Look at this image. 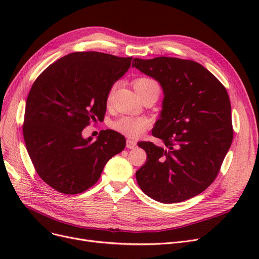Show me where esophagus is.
Listing matches in <instances>:
<instances>
[{
    "instance_id": "34e87169",
    "label": "esophagus",
    "mask_w": 259,
    "mask_h": 259,
    "mask_svg": "<svg viewBox=\"0 0 259 259\" xmlns=\"http://www.w3.org/2000/svg\"><path fill=\"white\" fill-rule=\"evenodd\" d=\"M135 146H137V142L133 141V140H127L126 142V147L128 149H134Z\"/></svg>"
}]
</instances>
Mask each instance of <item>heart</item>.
Instances as JSON below:
<instances>
[{
    "label": "heart",
    "instance_id": "b5f03b06",
    "mask_svg": "<svg viewBox=\"0 0 259 259\" xmlns=\"http://www.w3.org/2000/svg\"><path fill=\"white\" fill-rule=\"evenodd\" d=\"M134 89L137 92L143 90L152 89L155 90L159 94V87L155 80L148 78V77H140L134 80ZM112 90L108 94V101L111 99ZM148 120L143 117H135V116H121L112 124V128L117 132L127 135L129 138H139L140 135L147 129Z\"/></svg>",
    "mask_w": 259,
    "mask_h": 259
}]
</instances>
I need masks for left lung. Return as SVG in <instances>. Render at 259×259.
Here are the masks:
<instances>
[{"instance_id":"left-lung-1","label":"left lung","mask_w":259,"mask_h":259,"mask_svg":"<svg viewBox=\"0 0 259 259\" xmlns=\"http://www.w3.org/2000/svg\"><path fill=\"white\" fill-rule=\"evenodd\" d=\"M141 72L164 92L152 135L164 146L141 142L145 165L135 173L143 192L162 203L192 198L214 182L232 144L231 103L224 85L200 64L178 58H135Z\"/></svg>"}]
</instances>
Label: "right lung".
<instances>
[{
    "label": "right lung",
    "instance_id": "right-lung-1",
    "mask_svg": "<svg viewBox=\"0 0 259 259\" xmlns=\"http://www.w3.org/2000/svg\"><path fill=\"white\" fill-rule=\"evenodd\" d=\"M132 58L87 51L61 58L39 74L26 101L23 134L32 164L47 185L64 194L86 191L126 140L102 130L97 141L81 131L104 117L108 94Z\"/></svg>",
    "mask_w": 259,
    "mask_h": 259
}]
</instances>
